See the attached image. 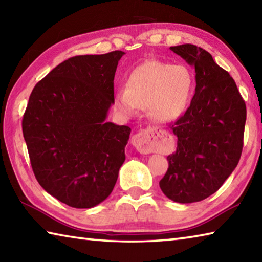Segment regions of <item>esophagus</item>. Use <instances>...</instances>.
I'll return each mask as SVG.
<instances>
[{
    "mask_svg": "<svg viewBox=\"0 0 262 262\" xmlns=\"http://www.w3.org/2000/svg\"><path fill=\"white\" fill-rule=\"evenodd\" d=\"M166 132L159 127H147L132 137L131 143L137 150L143 154L157 152Z\"/></svg>",
    "mask_w": 262,
    "mask_h": 262,
    "instance_id": "obj_1",
    "label": "esophagus"
}]
</instances>
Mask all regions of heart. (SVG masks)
I'll use <instances>...</instances> for the list:
<instances>
[{
  "instance_id": "b5f03b06",
  "label": "heart",
  "mask_w": 262,
  "mask_h": 262,
  "mask_svg": "<svg viewBox=\"0 0 262 262\" xmlns=\"http://www.w3.org/2000/svg\"><path fill=\"white\" fill-rule=\"evenodd\" d=\"M193 87V75L186 66L147 61L130 73L126 89L116 91L114 107L125 116L148 108L157 121L172 122L186 112Z\"/></svg>"
}]
</instances>
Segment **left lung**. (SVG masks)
<instances>
[{"label":"left lung","instance_id":"8db88e82","mask_svg":"<svg viewBox=\"0 0 262 262\" xmlns=\"http://www.w3.org/2000/svg\"><path fill=\"white\" fill-rule=\"evenodd\" d=\"M195 70V93L185 114L171 125L177 149L160 187L181 204L215 193L235 170L243 150L246 105L235 80L208 52L194 45L170 47Z\"/></svg>","mask_w":262,"mask_h":262}]
</instances>
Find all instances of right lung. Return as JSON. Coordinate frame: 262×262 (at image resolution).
Listing matches in <instances>:
<instances>
[{
  "label": "right lung",
  "instance_id": "1",
  "mask_svg": "<svg viewBox=\"0 0 262 262\" xmlns=\"http://www.w3.org/2000/svg\"><path fill=\"white\" fill-rule=\"evenodd\" d=\"M121 50L80 55L34 86L23 135L36 181L61 203L92 208L116 184L131 128L105 122Z\"/></svg>",
  "mask_w": 262,
  "mask_h": 262
}]
</instances>
